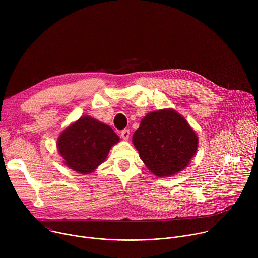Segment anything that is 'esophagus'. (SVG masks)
Returning a JSON list of instances; mask_svg holds the SVG:
<instances>
[{"label":"esophagus","instance_id":"obj_1","mask_svg":"<svg viewBox=\"0 0 258 258\" xmlns=\"http://www.w3.org/2000/svg\"><path fill=\"white\" fill-rule=\"evenodd\" d=\"M120 134H121V137H122L123 140H128V138H130V130L125 128L123 131H121Z\"/></svg>","mask_w":258,"mask_h":258}]
</instances>
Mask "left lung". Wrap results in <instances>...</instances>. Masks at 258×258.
Returning a JSON list of instances; mask_svg holds the SVG:
<instances>
[{
  "instance_id": "obj_1",
  "label": "left lung",
  "mask_w": 258,
  "mask_h": 258,
  "mask_svg": "<svg viewBox=\"0 0 258 258\" xmlns=\"http://www.w3.org/2000/svg\"><path fill=\"white\" fill-rule=\"evenodd\" d=\"M143 162L157 176H170L194 157L198 138L187 120L172 109L147 114L133 136Z\"/></svg>"
}]
</instances>
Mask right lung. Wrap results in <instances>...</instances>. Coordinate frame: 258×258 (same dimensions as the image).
I'll use <instances>...</instances> for the list:
<instances>
[{
    "label": "right lung",
    "instance_id": "1",
    "mask_svg": "<svg viewBox=\"0 0 258 258\" xmlns=\"http://www.w3.org/2000/svg\"><path fill=\"white\" fill-rule=\"evenodd\" d=\"M118 141L119 137L109 125L83 116L61 133L57 146L68 167L90 173L106 159L110 148Z\"/></svg>",
    "mask_w": 258,
    "mask_h": 258
}]
</instances>
